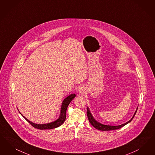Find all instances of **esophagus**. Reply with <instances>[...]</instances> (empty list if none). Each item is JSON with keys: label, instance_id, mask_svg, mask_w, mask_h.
I'll list each match as a JSON object with an SVG mask.
<instances>
[{"label": "esophagus", "instance_id": "esophagus-1", "mask_svg": "<svg viewBox=\"0 0 155 155\" xmlns=\"http://www.w3.org/2000/svg\"><path fill=\"white\" fill-rule=\"evenodd\" d=\"M78 92L79 94L80 95H83L85 93V90H84V88L83 87H80V88H79L78 90Z\"/></svg>", "mask_w": 155, "mask_h": 155}]
</instances>
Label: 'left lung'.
Segmentation results:
<instances>
[{
    "label": "left lung",
    "mask_w": 155,
    "mask_h": 155,
    "mask_svg": "<svg viewBox=\"0 0 155 155\" xmlns=\"http://www.w3.org/2000/svg\"><path fill=\"white\" fill-rule=\"evenodd\" d=\"M137 108L136 110L135 111V114L133 116V117L131 118V119L127 121V123H125L124 124H123L121 125H104V124H101L99 122H98L97 121L95 120V119L94 118V117L92 116V115L91 114V112H90V109L88 107H87V115L88 116V120L90 121V123L91 124V125H92L94 127H95V128H96L97 130H117V129H119L120 128L123 127V126L127 124L128 123H129L132 120L134 119V117H135V115H136V113L137 112Z\"/></svg>",
    "instance_id": "left-lung-1"
}]
</instances>
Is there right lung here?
Returning a JSON list of instances; mask_svg holds the SVG:
<instances>
[{
  "mask_svg": "<svg viewBox=\"0 0 155 155\" xmlns=\"http://www.w3.org/2000/svg\"><path fill=\"white\" fill-rule=\"evenodd\" d=\"M76 96L75 94H71L70 96H68V97H67L64 100H63L61 107V110H60V115L59 117L55 120L53 122L49 123L47 124H35L31 121H30V120H28L27 118H25L24 116L22 115V116L27 120L31 125L33 126L35 128L39 129V130H51V129H53L57 128L58 127H59L65 121L66 119V111L67 107L69 105L70 102L72 100V99Z\"/></svg>",
  "mask_w": 155,
  "mask_h": 155,
  "instance_id": "obj_1",
  "label": "right lung"
}]
</instances>
